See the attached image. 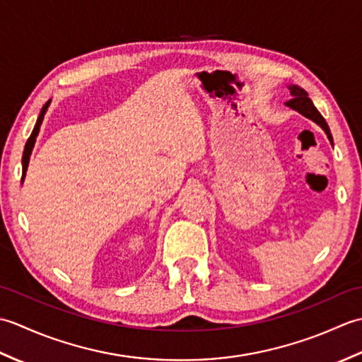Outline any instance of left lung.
I'll list each match as a JSON object with an SVG mask.
<instances>
[{"label":"left lung","mask_w":362,"mask_h":362,"mask_svg":"<svg viewBox=\"0 0 362 362\" xmlns=\"http://www.w3.org/2000/svg\"><path fill=\"white\" fill-rule=\"evenodd\" d=\"M288 88L291 91L292 98L286 103V105L291 107V109L297 110L298 113H302L303 117L313 119L314 122H316V124H319L322 129H324V132L327 134L329 143L333 144V136H332V132H329V127L327 124V121L319 113L316 107H314L313 101L308 98V93H306L303 88H300L298 86H289Z\"/></svg>","instance_id":"8db88e82"}]
</instances>
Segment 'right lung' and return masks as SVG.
<instances>
[{"label":"right lung","instance_id":"right-lung-1","mask_svg":"<svg viewBox=\"0 0 362 362\" xmlns=\"http://www.w3.org/2000/svg\"><path fill=\"white\" fill-rule=\"evenodd\" d=\"M49 104H51V99L42 107V112H40V115H38V118H37V122H35V126H34L33 134H30V136L28 138V141H26L25 152H23V175H21V180L26 177L28 165H29V157H30V153H33L34 144H35V138H37V135H38V130H40V126H42L43 118H45V113H46V110H48Z\"/></svg>","mask_w":362,"mask_h":362}]
</instances>
